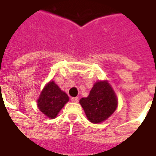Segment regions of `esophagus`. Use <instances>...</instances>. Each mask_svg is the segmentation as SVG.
Returning a JSON list of instances; mask_svg holds the SVG:
<instances>
[{
    "label": "esophagus",
    "mask_w": 156,
    "mask_h": 156,
    "mask_svg": "<svg viewBox=\"0 0 156 156\" xmlns=\"http://www.w3.org/2000/svg\"><path fill=\"white\" fill-rule=\"evenodd\" d=\"M71 101H73V102H76L77 103L78 101H79V98L78 97H75V98H71Z\"/></svg>",
    "instance_id": "obj_1"
}]
</instances>
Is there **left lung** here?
<instances>
[{
    "instance_id": "1",
    "label": "left lung",
    "mask_w": 156,
    "mask_h": 156,
    "mask_svg": "<svg viewBox=\"0 0 156 156\" xmlns=\"http://www.w3.org/2000/svg\"><path fill=\"white\" fill-rule=\"evenodd\" d=\"M80 104L88 120L93 123H100L115 112L118 101L111 85L104 80L95 83L88 97L81 98Z\"/></svg>"
}]
</instances>
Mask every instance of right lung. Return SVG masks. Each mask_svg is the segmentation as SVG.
<instances>
[{"instance_id": "obj_1", "label": "right lung", "mask_w": 156, "mask_h": 156, "mask_svg": "<svg viewBox=\"0 0 156 156\" xmlns=\"http://www.w3.org/2000/svg\"><path fill=\"white\" fill-rule=\"evenodd\" d=\"M68 95L59 88L54 81H50L44 87L37 100V106L41 112L50 119H55L60 110L69 101Z\"/></svg>"}]
</instances>
